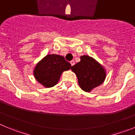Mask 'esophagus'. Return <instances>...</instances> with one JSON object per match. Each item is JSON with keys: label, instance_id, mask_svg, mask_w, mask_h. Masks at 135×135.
<instances>
[{"label": "esophagus", "instance_id": "obj_1", "mask_svg": "<svg viewBox=\"0 0 135 135\" xmlns=\"http://www.w3.org/2000/svg\"><path fill=\"white\" fill-rule=\"evenodd\" d=\"M70 65H71V66H73V65H75V61H74L73 60H71V61H70Z\"/></svg>", "mask_w": 135, "mask_h": 135}]
</instances>
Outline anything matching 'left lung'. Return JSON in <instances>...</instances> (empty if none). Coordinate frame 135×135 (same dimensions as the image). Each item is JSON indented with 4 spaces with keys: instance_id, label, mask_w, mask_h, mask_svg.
<instances>
[{
    "instance_id": "1",
    "label": "left lung",
    "mask_w": 135,
    "mask_h": 135,
    "mask_svg": "<svg viewBox=\"0 0 135 135\" xmlns=\"http://www.w3.org/2000/svg\"><path fill=\"white\" fill-rule=\"evenodd\" d=\"M71 70L76 74L80 87L85 92H90L101 85L106 78L103 66L87 55L80 56V61L72 66Z\"/></svg>"
}]
</instances>
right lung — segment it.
Returning a JSON list of instances; mask_svg holds the SVG:
<instances>
[{"label":"right lung","instance_id":"add662e5","mask_svg":"<svg viewBox=\"0 0 135 135\" xmlns=\"http://www.w3.org/2000/svg\"><path fill=\"white\" fill-rule=\"evenodd\" d=\"M71 68L70 62L63 56L58 55H48L36 65L34 76L36 80L45 87L50 88L56 85L62 72Z\"/></svg>","mask_w":135,"mask_h":135}]
</instances>
